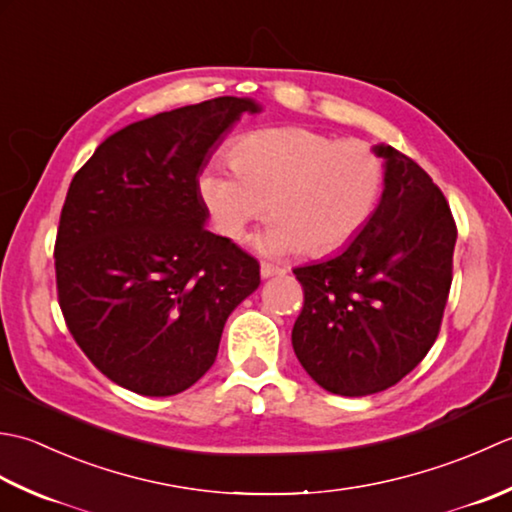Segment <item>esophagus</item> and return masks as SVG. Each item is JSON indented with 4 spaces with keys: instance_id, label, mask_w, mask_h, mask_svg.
Here are the masks:
<instances>
[{
    "instance_id": "1",
    "label": "esophagus",
    "mask_w": 512,
    "mask_h": 512,
    "mask_svg": "<svg viewBox=\"0 0 512 512\" xmlns=\"http://www.w3.org/2000/svg\"><path fill=\"white\" fill-rule=\"evenodd\" d=\"M285 274H287V269H283V267H276V265H271V263H263V265H260V276H263V278L285 276Z\"/></svg>"
}]
</instances>
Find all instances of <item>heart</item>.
Instances as JSON below:
<instances>
[{
  "mask_svg": "<svg viewBox=\"0 0 512 512\" xmlns=\"http://www.w3.org/2000/svg\"><path fill=\"white\" fill-rule=\"evenodd\" d=\"M229 161L234 172L207 165L198 196L216 232L232 241L269 210L258 245L276 256H329L356 241L378 210L387 176L369 143L296 125L245 134Z\"/></svg>",
  "mask_w": 512,
  "mask_h": 512,
  "instance_id": "1",
  "label": "heart"
}]
</instances>
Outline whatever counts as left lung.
<instances>
[{"mask_svg":"<svg viewBox=\"0 0 512 512\" xmlns=\"http://www.w3.org/2000/svg\"><path fill=\"white\" fill-rule=\"evenodd\" d=\"M378 210L340 254L294 274L305 305L291 331L296 358L322 389L371 395L398 384L440 333L457 227L440 187L391 145Z\"/></svg>","mask_w":512,"mask_h":512,"instance_id":"1","label":"left lung"}]
</instances>
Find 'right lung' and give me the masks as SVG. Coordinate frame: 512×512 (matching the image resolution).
<instances>
[{
  "label": "right lung",
  "mask_w": 512,
  "mask_h": 512,
  "mask_svg": "<svg viewBox=\"0 0 512 512\" xmlns=\"http://www.w3.org/2000/svg\"><path fill=\"white\" fill-rule=\"evenodd\" d=\"M260 110L218 97L154 114L114 132L72 179L55 243L59 307L119 387L150 398L190 389L229 314L258 289V260L205 227L198 174Z\"/></svg>",
  "instance_id": "obj_1"
}]
</instances>
